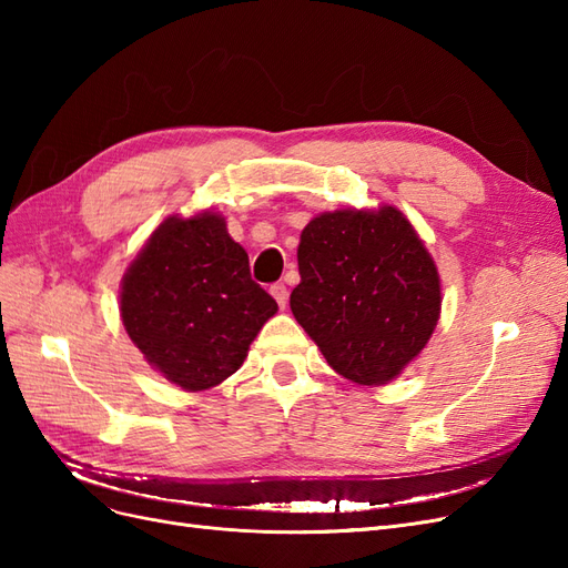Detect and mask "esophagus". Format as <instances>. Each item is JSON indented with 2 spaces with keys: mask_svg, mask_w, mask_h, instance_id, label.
Instances as JSON below:
<instances>
[{
  "mask_svg": "<svg viewBox=\"0 0 568 568\" xmlns=\"http://www.w3.org/2000/svg\"><path fill=\"white\" fill-rule=\"evenodd\" d=\"M270 294L274 296V301L280 303V307H286V303H288V288L284 284H274L270 288Z\"/></svg>",
  "mask_w": 568,
  "mask_h": 568,
  "instance_id": "esophagus-1",
  "label": "esophagus"
}]
</instances>
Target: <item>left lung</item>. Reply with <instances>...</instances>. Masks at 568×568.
Wrapping results in <instances>:
<instances>
[{
    "label": "left lung",
    "instance_id": "8db88e82",
    "mask_svg": "<svg viewBox=\"0 0 568 568\" xmlns=\"http://www.w3.org/2000/svg\"><path fill=\"white\" fill-rule=\"evenodd\" d=\"M291 313L326 363L357 386L400 376L440 317V274L395 205L315 215L301 232Z\"/></svg>",
    "mask_w": 568,
    "mask_h": 568
}]
</instances>
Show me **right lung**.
Returning <instances> with one entry per match:
<instances>
[{
    "instance_id": "1",
    "label": "right lung",
    "mask_w": 568,
    "mask_h": 568,
    "mask_svg": "<svg viewBox=\"0 0 568 568\" xmlns=\"http://www.w3.org/2000/svg\"><path fill=\"white\" fill-rule=\"evenodd\" d=\"M120 320L144 359L182 390L222 384L277 313L251 280L248 253L211 209L168 215L120 282Z\"/></svg>"
}]
</instances>
